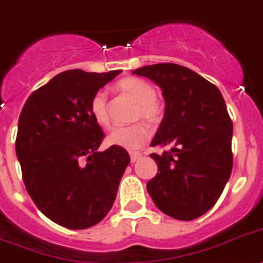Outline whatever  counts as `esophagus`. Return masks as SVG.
Returning <instances> with one entry per match:
<instances>
[{
	"instance_id": "esophagus-1",
	"label": "esophagus",
	"mask_w": 263,
	"mask_h": 263,
	"mask_svg": "<svg viewBox=\"0 0 263 263\" xmlns=\"http://www.w3.org/2000/svg\"><path fill=\"white\" fill-rule=\"evenodd\" d=\"M129 155H131V162L135 163L136 160H138V159L142 156V154H140V152H131Z\"/></svg>"
}]
</instances>
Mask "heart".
Wrapping results in <instances>:
<instances>
[{"mask_svg": "<svg viewBox=\"0 0 263 263\" xmlns=\"http://www.w3.org/2000/svg\"><path fill=\"white\" fill-rule=\"evenodd\" d=\"M120 92L128 95L138 105L134 112V119H143L148 124L159 125L164 119V105L158 98L154 85L138 77H127L118 83ZM89 115L95 123L100 127H109L111 115H109V101L105 92L99 90L92 96L89 101ZM149 138V128L143 121H138L131 125H121L114 128L107 138V142L121 148L134 149L142 148Z\"/></svg>", "mask_w": 263, "mask_h": 263, "instance_id": "b5f03b06", "label": "heart"}]
</instances>
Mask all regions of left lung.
Segmentation results:
<instances>
[{
    "instance_id": "8db88e82",
    "label": "left lung",
    "mask_w": 263,
    "mask_h": 263,
    "mask_svg": "<svg viewBox=\"0 0 263 263\" xmlns=\"http://www.w3.org/2000/svg\"><path fill=\"white\" fill-rule=\"evenodd\" d=\"M134 73L162 88L165 112L151 145H173L151 154L158 174L147 191L159 210L179 220L199 218L219 199L233 170V121L223 96L194 70L173 63Z\"/></svg>"
}]
</instances>
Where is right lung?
<instances>
[{"instance_id":"1","label":"right lung","mask_w":263,"mask_h":263,"mask_svg":"<svg viewBox=\"0 0 263 263\" xmlns=\"http://www.w3.org/2000/svg\"><path fill=\"white\" fill-rule=\"evenodd\" d=\"M121 73L70 69L32 92L23 107L15 154L24 184L39 210L60 226L83 230L111 210L131 159L112 145L89 115V101Z\"/></svg>"}]
</instances>
